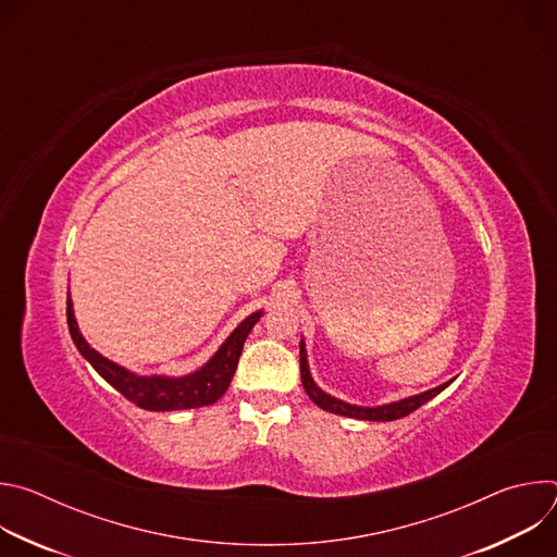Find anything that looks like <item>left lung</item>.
Segmentation results:
<instances>
[{
    "label": "left lung",
    "mask_w": 557,
    "mask_h": 557,
    "mask_svg": "<svg viewBox=\"0 0 557 557\" xmlns=\"http://www.w3.org/2000/svg\"><path fill=\"white\" fill-rule=\"evenodd\" d=\"M299 372H301V385L306 389V394L310 396V401L314 406H320L322 410L326 412H333V414H342V417H350V419H361V421H396V419H404L408 417L410 412L419 410L423 404H428L430 399H434L436 394H441L451 381L438 385V387H432L428 392H421V394H414V396H408V399H401V401H394V404H385V406H376V408H363V406H352V404H346L342 399H335V396L326 394L320 385H317L310 376V370H308V359H306V348H304V339L299 342Z\"/></svg>",
    "instance_id": "1"
}]
</instances>
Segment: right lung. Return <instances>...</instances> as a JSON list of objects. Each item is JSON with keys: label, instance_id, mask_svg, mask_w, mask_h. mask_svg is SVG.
<instances>
[{"label": "right lung", "instance_id": "1", "mask_svg": "<svg viewBox=\"0 0 557 557\" xmlns=\"http://www.w3.org/2000/svg\"><path fill=\"white\" fill-rule=\"evenodd\" d=\"M65 314H67L70 337H72L76 350L82 352L90 361V366L112 387H116L127 401L136 404L143 410H151V412H172V410H191V408L211 406L220 399L235 374L237 359H240V355H243V346H245L251 329L260 322L262 310L249 314L247 320L226 337V342L218 348V352L202 368H198L196 372L185 374V376L136 374V372L125 370L123 366L99 355L84 339V335H82V331H78L76 320H74L70 295H67Z\"/></svg>", "mask_w": 557, "mask_h": 557}]
</instances>
